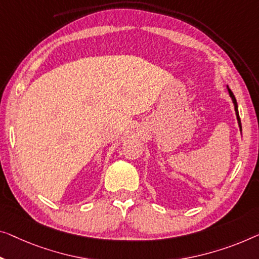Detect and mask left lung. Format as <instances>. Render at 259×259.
<instances>
[{
    "label": "left lung",
    "mask_w": 259,
    "mask_h": 259,
    "mask_svg": "<svg viewBox=\"0 0 259 259\" xmlns=\"http://www.w3.org/2000/svg\"><path fill=\"white\" fill-rule=\"evenodd\" d=\"M228 88V92H229V95L231 100H233V103H234V107H235V113H236V117H237V122H238V126H240V130L242 131V124H241V119H240V115H238V108H237V102H236V99H235V96L233 94V92L229 90V87L227 86Z\"/></svg>",
    "instance_id": "8db88e82"
}]
</instances>
